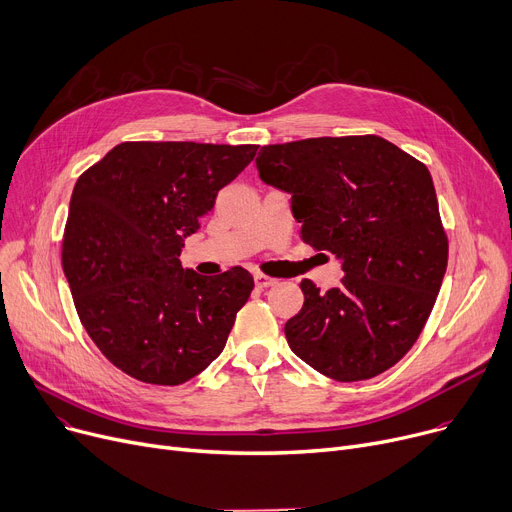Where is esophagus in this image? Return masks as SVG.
<instances>
[{"mask_svg":"<svg viewBox=\"0 0 512 512\" xmlns=\"http://www.w3.org/2000/svg\"><path fill=\"white\" fill-rule=\"evenodd\" d=\"M254 283H256V287L266 289V287H273V285H277L279 281H277V279H273V277H266V275H262V273H256V275H254Z\"/></svg>","mask_w":512,"mask_h":512,"instance_id":"esophagus-1","label":"esophagus"}]
</instances>
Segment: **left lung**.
Masks as SVG:
<instances>
[{
	"label": "left lung",
	"mask_w": 512,
	"mask_h": 512,
	"mask_svg": "<svg viewBox=\"0 0 512 512\" xmlns=\"http://www.w3.org/2000/svg\"><path fill=\"white\" fill-rule=\"evenodd\" d=\"M264 184L291 196L302 239L341 260L339 287L304 279V306L285 324L291 351L316 372L374 378L413 347L434 308L446 262L432 175L380 136L262 146Z\"/></svg>",
	"instance_id": "1"
}]
</instances>
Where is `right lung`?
<instances>
[{
	"label": "right lung",
	"instance_id": "add662e5",
	"mask_svg": "<svg viewBox=\"0 0 512 512\" xmlns=\"http://www.w3.org/2000/svg\"><path fill=\"white\" fill-rule=\"evenodd\" d=\"M256 148L122 142L78 177L64 273L88 337L128 376L184 384L221 355L254 279L242 266L202 277L179 254Z\"/></svg>",
	"mask_w": 512,
	"mask_h": 512
}]
</instances>
